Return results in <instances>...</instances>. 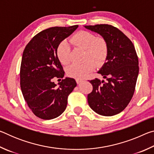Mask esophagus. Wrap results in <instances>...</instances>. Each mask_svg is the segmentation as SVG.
Returning a JSON list of instances; mask_svg holds the SVG:
<instances>
[{"instance_id": "obj_1", "label": "esophagus", "mask_w": 154, "mask_h": 154, "mask_svg": "<svg viewBox=\"0 0 154 154\" xmlns=\"http://www.w3.org/2000/svg\"><path fill=\"white\" fill-rule=\"evenodd\" d=\"M82 81L83 80L82 79H76V82H77V84H78V83H79L80 82H82Z\"/></svg>"}]
</instances>
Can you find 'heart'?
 I'll return each instance as SVG.
<instances>
[{"label": "heart", "mask_w": 154, "mask_h": 154, "mask_svg": "<svg viewBox=\"0 0 154 154\" xmlns=\"http://www.w3.org/2000/svg\"><path fill=\"white\" fill-rule=\"evenodd\" d=\"M74 45L85 49L84 60L82 64L74 63L67 68V74L70 77L80 79L93 71L94 64L100 66L105 61L108 54V47L103 38H98L94 34L87 31H79L71 38ZM56 55L60 63L67 65L71 62V50L69 44L63 41L56 49Z\"/></svg>", "instance_id": "1"}]
</instances>
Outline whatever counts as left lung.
Returning <instances> with one entry per match:
<instances>
[{"mask_svg":"<svg viewBox=\"0 0 154 154\" xmlns=\"http://www.w3.org/2000/svg\"><path fill=\"white\" fill-rule=\"evenodd\" d=\"M83 27L102 36L108 47L105 64L98 71L106 82L98 79L90 81L93 90L88 95V104L99 115L115 116L126 107L134 92L139 75L135 48L122 31L111 25Z\"/></svg>","mask_w":154,"mask_h":154,"instance_id":"obj_1","label":"left lung"}]
</instances>
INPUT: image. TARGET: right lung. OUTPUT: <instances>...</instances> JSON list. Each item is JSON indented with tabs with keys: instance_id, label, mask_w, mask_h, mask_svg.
Segmentation results:
<instances>
[{
	"instance_id": "right-lung-1",
	"label": "right lung",
	"mask_w": 154,
	"mask_h": 154,
	"mask_svg": "<svg viewBox=\"0 0 154 154\" xmlns=\"http://www.w3.org/2000/svg\"><path fill=\"white\" fill-rule=\"evenodd\" d=\"M77 28L78 25H75L41 31L30 40L23 52L21 90L28 106L41 119H51L60 116L66 108L68 96L77 85L74 79L66 77L57 86L53 79L64 76L56 55L57 47Z\"/></svg>"
}]
</instances>
